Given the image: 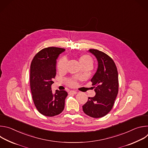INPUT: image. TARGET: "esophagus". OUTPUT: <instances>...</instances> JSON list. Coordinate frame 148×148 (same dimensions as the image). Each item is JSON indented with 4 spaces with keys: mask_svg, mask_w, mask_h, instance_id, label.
<instances>
[{
    "mask_svg": "<svg viewBox=\"0 0 148 148\" xmlns=\"http://www.w3.org/2000/svg\"><path fill=\"white\" fill-rule=\"evenodd\" d=\"M69 94H77V92L76 91H73V90H71V91H69Z\"/></svg>",
    "mask_w": 148,
    "mask_h": 148,
    "instance_id": "1",
    "label": "esophagus"
}]
</instances>
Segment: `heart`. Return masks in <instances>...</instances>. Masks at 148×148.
Wrapping results in <instances>:
<instances>
[{
  "label": "heart",
  "instance_id": "obj_1",
  "mask_svg": "<svg viewBox=\"0 0 148 148\" xmlns=\"http://www.w3.org/2000/svg\"><path fill=\"white\" fill-rule=\"evenodd\" d=\"M79 62L81 65H87L90 66L91 67H92L93 65V60L92 58L88 55H83L79 58ZM66 65H67V60L64 58H61L59 62H58L57 64V69L58 71H64L66 69ZM70 85L71 86H74L75 83L73 82H70Z\"/></svg>",
  "mask_w": 148,
  "mask_h": 148
}]
</instances>
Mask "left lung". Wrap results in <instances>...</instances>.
Returning <instances> with one entry per match:
<instances>
[{"mask_svg": "<svg viewBox=\"0 0 148 148\" xmlns=\"http://www.w3.org/2000/svg\"><path fill=\"white\" fill-rule=\"evenodd\" d=\"M98 61L96 73L91 79L95 95L89 97L82 106L84 112L95 118L106 115L111 110L118 92V74L113 60L105 53L90 49Z\"/></svg>", "mask_w": 148, "mask_h": 148, "instance_id": "left-lung-1", "label": "left lung"}]
</instances>
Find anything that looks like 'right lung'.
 I'll use <instances>...</instances> for the list:
<instances>
[{"mask_svg":"<svg viewBox=\"0 0 148 148\" xmlns=\"http://www.w3.org/2000/svg\"><path fill=\"white\" fill-rule=\"evenodd\" d=\"M64 49L47 47L40 51L30 66V88L33 100L38 112L47 116H54L64 110L68 94L56 90L53 94L51 85L56 75L57 59Z\"/></svg>","mask_w":148,"mask_h":148,"instance_id":"right-lung-1","label":"right lung"}]
</instances>
